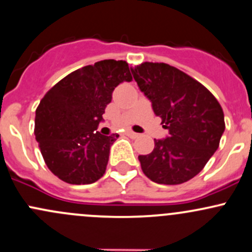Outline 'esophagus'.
<instances>
[{"mask_svg":"<svg viewBox=\"0 0 252 252\" xmlns=\"http://www.w3.org/2000/svg\"><path fill=\"white\" fill-rule=\"evenodd\" d=\"M126 135H128V136H130L131 139H136V137H139V136H140V134L134 133V131H131V130H128V131H126Z\"/></svg>","mask_w":252,"mask_h":252,"instance_id":"esophagus-1","label":"esophagus"}]
</instances>
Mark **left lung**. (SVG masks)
<instances>
[{
    "instance_id": "8db88e82",
    "label": "left lung",
    "mask_w": 252,
    "mask_h": 252,
    "mask_svg": "<svg viewBox=\"0 0 252 252\" xmlns=\"http://www.w3.org/2000/svg\"><path fill=\"white\" fill-rule=\"evenodd\" d=\"M140 91L169 134L155 139L150 155L139 156L144 174L161 185H179L202 171L224 131L221 105L199 82L164 63L131 67Z\"/></svg>"
}]
</instances>
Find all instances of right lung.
<instances>
[{"mask_svg": "<svg viewBox=\"0 0 252 252\" xmlns=\"http://www.w3.org/2000/svg\"><path fill=\"white\" fill-rule=\"evenodd\" d=\"M133 81L128 63L101 60L73 71L44 95L35 135L47 166L71 185H89L105 174L118 134L96 131L118 84Z\"/></svg>", "mask_w": 252, "mask_h": 252, "instance_id": "1", "label": "right lung"}]
</instances>
